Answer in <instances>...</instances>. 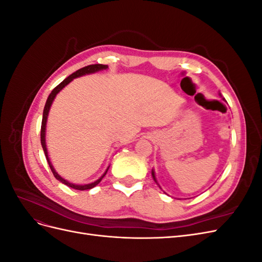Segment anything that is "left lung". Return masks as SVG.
<instances>
[{"label": "left lung", "instance_id": "obj_1", "mask_svg": "<svg viewBox=\"0 0 262 262\" xmlns=\"http://www.w3.org/2000/svg\"><path fill=\"white\" fill-rule=\"evenodd\" d=\"M225 100V99H224ZM152 176H153V179H154V181L156 182V184L158 185V182H157V180H156V177H155V171H154V169H152ZM158 186H160V185H158ZM161 188V187H160ZM162 189V188H161Z\"/></svg>", "mask_w": 262, "mask_h": 262}]
</instances>
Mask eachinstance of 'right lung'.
Here are the masks:
<instances>
[{"label":"right lung","mask_w":262,"mask_h":262,"mask_svg":"<svg viewBox=\"0 0 262 262\" xmlns=\"http://www.w3.org/2000/svg\"><path fill=\"white\" fill-rule=\"evenodd\" d=\"M108 69V66H104V64H92V66H87V67H84L80 70H77L76 72H74L73 74H71L70 76H68L64 81H62L57 87H54V90L50 93L48 99H47L46 101V105H45V108H43V115H42V122H41V131H40V140H41V145H42V149L45 152V155H46V158H47V162H48L49 166H50V169L53 173V176L57 178L59 181H61L62 184L67 185L68 187H71L73 189H76V190H89V189H92L94 188L95 186H97L99 182L101 181V179L105 177V175L107 173L108 169H109V166L107 167L106 171L104 172V175H102L99 179H97L96 181L92 182V184H86V185H75V184H72V182H70L68 180H66L64 178H62L59 173L55 171V169L53 168V166L50 162V158L48 156V150H47V145H46V125H47V119H48V115H49V110H50V107L52 105V102L55 98V96H57V94L63 89V87H66L70 82H72L74 78L76 77H80V76H83V75H86V74H92V73H95V72H98V71H101V70H106Z\"/></svg>","instance_id":"right-lung-1"}]
</instances>
